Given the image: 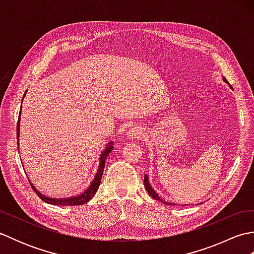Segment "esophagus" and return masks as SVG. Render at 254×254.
<instances>
[{
  "label": "esophagus",
  "mask_w": 254,
  "mask_h": 254,
  "mask_svg": "<svg viewBox=\"0 0 254 254\" xmlns=\"http://www.w3.org/2000/svg\"><path fill=\"white\" fill-rule=\"evenodd\" d=\"M143 136H144V132L139 127H132L130 130L127 131V137L130 138L141 139Z\"/></svg>",
  "instance_id": "esophagus-1"
}]
</instances>
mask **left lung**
<instances>
[{
    "label": "left lung",
    "instance_id": "8db88e82",
    "mask_svg": "<svg viewBox=\"0 0 254 254\" xmlns=\"http://www.w3.org/2000/svg\"><path fill=\"white\" fill-rule=\"evenodd\" d=\"M224 79H225V82H227V79H226V78H224ZM144 186H145V189H146V191L148 192L149 195L152 196L153 198H155V199H158L159 202H161V203H165L166 205H171L170 203L164 201V199H161V198L159 197L158 194L156 193V192L153 190V188L150 187V185H149V182H148V177H147L146 175H145V178H144ZM174 205H176V204H174Z\"/></svg>",
    "mask_w": 254,
    "mask_h": 254
}]
</instances>
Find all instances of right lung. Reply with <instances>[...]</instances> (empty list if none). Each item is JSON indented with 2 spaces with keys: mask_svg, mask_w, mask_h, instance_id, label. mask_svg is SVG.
Returning a JSON list of instances; mask_svg holds the SVG:
<instances>
[{
  "mask_svg": "<svg viewBox=\"0 0 254 254\" xmlns=\"http://www.w3.org/2000/svg\"><path fill=\"white\" fill-rule=\"evenodd\" d=\"M25 94H24V97H25ZM24 97H23V98H24ZM20 110H21V108H20ZM19 120H20V113H19V118H18V122H17V138L19 137ZM112 145H113L112 142L109 143V145H108L107 148L104 150V152H102V154L100 156L99 168H98V171H97L95 179H94L93 182H91V185L88 187V189H86V191L80 194V195L67 197V198H51V197H48V196L44 195V194H41L39 191H38L37 189L34 186H32V183L30 182V180L28 179V181L30 182V186L32 188V190L36 192L37 195L39 196L42 199V201L48 203V204L61 205V206H72V205H73V206H75V205H82V204L87 203L88 201H90L91 198H93V196L95 195V193L97 192V190H98L100 181H101L102 172H104V169H105L106 159H107L108 156H109V154L111 153V150L113 148Z\"/></svg>",
  "mask_w": 254,
  "mask_h": 254,
  "instance_id": "right-lung-1",
  "label": "right lung"
}]
</instances>
